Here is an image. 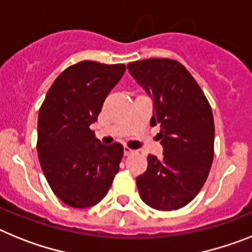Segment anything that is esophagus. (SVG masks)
<instances>
[{"mask_svg":"<svg viewBox=\"0 0 252 252\" xmlns=\"http://www.w3.org/2000/svg\"><path fill=\"white\" fill-rule=\"evenodd\" d=\"M133 153H134V151L130 150L129 147H124V156H130Z\"/></svg>","mask_w":252,"mask_h":252,"instance_id":"obj_1","label":"esophagus"}]
</instances>
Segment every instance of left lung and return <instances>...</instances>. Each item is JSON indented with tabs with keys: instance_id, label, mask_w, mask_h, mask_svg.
<instances>
[{
	"instance_id": "obj_1",
	"label": "left lung",
	"mask_w": 252,
	"mask_h": 252,
	"mask_svg": "<svg viewBox=\"0 0 252 252\" xmlns=\"http://www.w3.org/2000/svg\"><path fill=\"white\" fill-rule=\"evenodd\" d=\"M139 86L152 97L151 126L162 158L148 155L146 172L137 178L142 200L157 211H175L198 195L214 155L213 113L202 89L181 63L150 58L126 65Z\"/></svg>"
}]
</instances>
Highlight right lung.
Returning a JSON list of instances; mask_svg holds the SVG:
<instances>
[{
  "mask_svg": "<svg viewBox=\"0 0 252 252\" xmlns=\"http://www.w3.org/2000/svg\"><path fill=\"white\" fill-rule=\"evenodd\" d=\"M124 72V64L76 63L56 78L39 110L41 170L50 189L69 207L97 204L119 171L123 146L101 144L90 126Z\"/></svg>",
  "mask_w": 252,
  "mask_h": 252,
  "instance_id": "obj_1",
  "label": "right lung"
}]
</instances>
